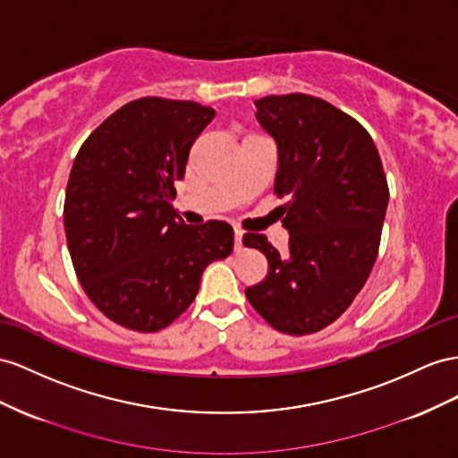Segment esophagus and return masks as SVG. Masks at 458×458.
<instances>
[{
    "mask_svg": "<svg viewBox=\"0 0 458 458\" xmlns=\"http://www.w3.org/2000/svg\"><path fill=\"white\" fill-rule=\"evenodd\" d=\"M243 232L242 230H233V250L242 251L243 250Z\"/></svg>",
    "mask_w": 458,
    "mask_h": 458,
    "instance_id": "1",
    "label": "esophagus"
}]
</instances>
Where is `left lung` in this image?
I'll use <instances>...</instances> for the list:
<instances>
[{"mask_svg": "<svg viewBox=\"0 0 458 458\" xmlns=\"http://www.w3.org/2000/svg\"><path fill=\"white\" fill-rule=\"evenodd\" d=\"M275 139V193L288 251L248 233L245 248L268 261L263 283L245 290L261 318L286 335L325 329L348 310L377 259L389 187L373 139L354 117L310 95L255 100Z\"/></svg>", "mask_w": 458, "mask_h": 458, "instance_id": "1", "label": "left lung"}]
</instances>
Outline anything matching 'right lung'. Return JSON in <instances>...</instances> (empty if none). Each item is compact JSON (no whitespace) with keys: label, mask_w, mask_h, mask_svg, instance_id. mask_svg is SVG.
<instances>
[{"label":"right lung","mask_w":458,"mask_h":458,"mask_svg":"<svg viewBox=\"0 0 458 458\" xmlns=\"http://www.w3.org/2000/svg\"><path fill=\"white\" fill-rule=\"evenodd\" d=\"M215 110L139 98L104 120L69 174L64 226L81 286L114 323L139 333L168 327L191 306L205 268L226 259L233 230L175 215L174 183Z\"/></svg>","instance_id":"1"}]
</instances>
